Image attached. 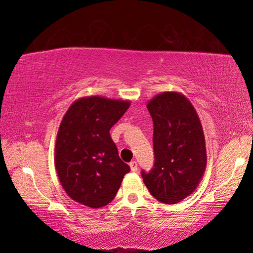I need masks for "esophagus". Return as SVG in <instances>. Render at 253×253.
Listing matches in <instances>:
<instances>
[{
  "label": "esophagus",
  "mask_w": 253,
  "mask_h": 253,
  "mask_svg": "<svg viewBox=\"0 0 253 253\" xmlns=\"http://www.w3.org/2000/svg\"><path fill=\"white\" fill-rule=\"evenodd\" d=\"M129 166H130V169H131V172H136L137 170V162L136 161H132V162H130L129 163Z\"/></svg>",
  "instance_id": "esophagus-1"
}]
</instances>
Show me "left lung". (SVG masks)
<instances>
[{"instance_id": "1", "label": "left lung", "mask_w": 253, "mask_h": 253, "mask_svg": "<svg viewBox=\"0 0 253 253\" xmlns=\"http://www.w3.org/2000/svg\"><path fill=\"white\" fill-rule=\"evenodd\" d=\"M154 123L155 164L142 172L149 193L161 203L176 204L199 186L207 169L202 124L191 101L177 91L158 93L147 102Z\"/></svg>"}]
</instances>
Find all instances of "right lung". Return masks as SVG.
I'll return each instance as SVG.
<instances>
[{
    "mask_svg": "<svg viewBox=\"0 0 253 253\" xmlns=\"http://www.w3.org/2000/svg\"><path fill=\"white\" fill-rule=\"evenodd\" d=\"M129 106V100L83 97L63 116L54 165L63 190L76 202L98 209L116 196L130 168L119 158L109 130Z\"/></svg>",
    "mask_w": 253,
    "mask_h": 253,
    "instance_id": "right-lung-1",
    "label": "right lung"
}]
</instances>
